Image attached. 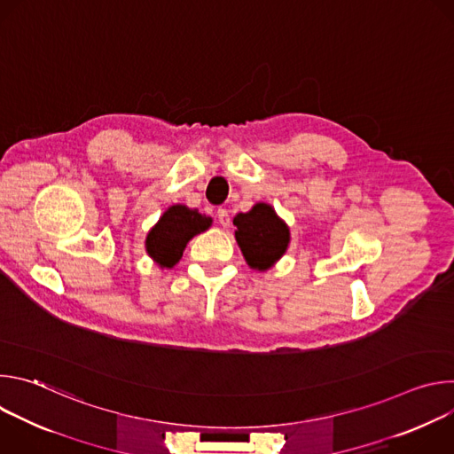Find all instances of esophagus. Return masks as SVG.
<instances>
[{"instance_id": "esophagus-1", "label": "esophagus", "mask_w": 454, "mask_h": 454, "mask_svg": "<svg viewBox=\"0 0 454 454\" xmlns=\"http://www.w3.org/2000/svg\"><path fill=\"white\" fill-rule=\"evenodd\" d=\"M215 215H217V221H219V224H221L223 228H228V226H230V214H228L226 208H219Z\"/></svg>"}]
</instances>
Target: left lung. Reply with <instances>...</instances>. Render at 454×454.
<instances>
[{
    "instance_id": "obj_1",
    "label": "left lung",
    "mask_w": 454,
    "mask_h": 454,
    "mask_svg": "<svg viewBox=\"0 0 454 454\" xmlns=\"http://www.w3.org/2000/svg\"><path fill=\"white\" fill-rule=\"evenodd\" d=\"M233 224L237 226L235 239L253 270L264 271L271 268L286 253L289 228L270 205L256 203L247 214L235 215Z\"/></svg>"
}]
</instances>
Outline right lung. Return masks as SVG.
I'll return each mask as SVG.
<instances>
[{"label": "right lung", "mask_w": 454, "mask_h": 454, "mask_svg": "<svg viewBox=\"0 0 454 454\" xmlns=\"http://www.w3.org/2000/svg\"><path fill=\"white\" fill-rule=\"evenodd\" d=\"M212 219L190 210L186 207H170L158 224L147 235V253L161 268H172L179 262L186 242L207 228H210Z\"/></svg>", "instance_id": "1"}]
</instances>
